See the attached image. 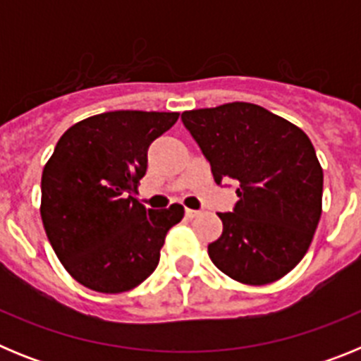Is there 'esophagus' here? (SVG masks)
<instances>
[{
	"mask_svg": "<svg viewBox=\"0 0 361 361\" xmlns=\"http://www.w3.org/2000/svg\"><path fill=\"white\" fill-rule=\"evenodd\" d=\"M200 212H197V209H186V216L188 219H195V216H199Z\"/></svg>",
	"mask_w": 361,
	"mask_h": 361,
	"instance_id": "34e87169",
	"label": "esophagus"
}]
</instances>
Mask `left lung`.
Listing matches in <instances>:
<instances>
[{
	"label": "left lung",
	"mask_w": 361,
	"mask_h": 361,
	"mask_svg": "<svg viewBox=\"0 0 361 361\" xmlns=\"http://www.w3.org/2000/svg\"><path fill=\"white\" fill-rule=\"evenodd\" d=\"M212 164L215 183L235 180L238 202L219 213L222 235L208 245L229 279L266 286L304 258L322 215L324 170L311 139L293 123L251 103L183 114Z\"/></svg>",
	"instance_id": "8db88e82"
}]
</instances>
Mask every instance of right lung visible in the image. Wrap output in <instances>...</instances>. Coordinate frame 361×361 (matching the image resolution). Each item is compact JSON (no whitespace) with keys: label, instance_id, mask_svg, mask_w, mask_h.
Wrapping results in <instances>:
<instances>
[{"label":"right lung","instance_id":"1","mask_svg":"<svg viewBox=\"0 0 361 361\" xmlns=\"http://www.w3.org/2000/svg\"><path fill=\"white\" fill-rule=\"evenodd\" d=\"M177 111H106L70 126L41 175L44 231L73 280L97 293L130 291L152 275L180 204L146 209L135 199L148 148Z\"/></svg>","mask_w":361,"mask_h":361}]
</instances>
